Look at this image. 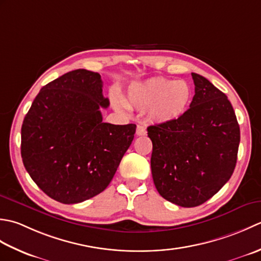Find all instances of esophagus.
<instances>
[{"mask_svg":"<svg viewBox=\"0 0 261 261\" xmlns=\"http://www.w3.org/2000/svg\"><path fill=\"white\" fill-rule=\"evenodd\" d=\"M146 134V128L143 125H137L136 127V135L137 136H143Z\"/></svg>","mask_w":261,"mask_h":261,"instance_id":"34e87169","label":"esophagus"}]
</instances>
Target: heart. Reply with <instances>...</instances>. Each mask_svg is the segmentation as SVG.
Returning a JSON list of instances; mask_svg holds the SVG:
<instances>
[{
    "instance_id": "heart-1",
    "label": "heart",
    "mask_w": 261,
    "mask_h": 261,
    "mask_svg": "<svg viewBox=\"0 0 261 261\" xmlns=\"http://www.w3.org/2000/svg\"><path fill=\"white\" fill-rule=\"evenodd\" d=\"M193 90L184 80L164 77L148 79L129 88L127 103L140 109H148L150 118L159 124L177 120L188 110ZM119 107L128 110V105L119 101Z\"/></svg>"
}]
</instances>
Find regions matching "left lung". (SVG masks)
I'll return each mask as SVG.
<instances>
[{
	"label": "left lung",
	"mask_w": 261,
	"mask_h": 261,
	"mask_svg": "<svg viewBox=\"0 0 261 261\" xmlns=\"http://www.w3.org/2000/svg\"><path fill=\"white\" fill-rule=\"evenodd\" d=\"M195 95L174 121L147 127L152 177L164 199L181 207L204 204L234 171L240 127L226 95L191 73Z\"/></svg>",
	"instance_id": "1"
}]
</instances>
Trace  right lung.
<instances>
[{"label": "right lung", "instance_id": "1", "mask_svg": "<svg viewBox=\"0 0 261 261\" xmlns=\"http://www.w3.org/2000/svg\"><path fill=\"white\" fill-rule=\"evenodd\" d=\"M99 73L74 70L42 87L21 127V156L36 185L63 204L108 187L130 146L135 124L103 123Z\"/></svg>", "mask_w": 261, "mask_h": 261}]
</instances>
